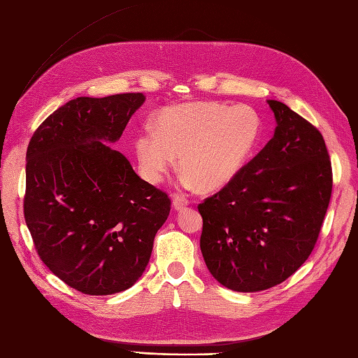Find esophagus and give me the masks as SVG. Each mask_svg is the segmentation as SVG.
I'll return each instance as SVG.
<instances>
[{
  "instance_id": "obj_1",
  "label": "esophagus",
  "mask_w": 358,
  "mask_h": 358,
  "mask_svg": "<svg viewBox=\"0 0 358 358\" xmlns=\"http://www.w3.org/2000/svg\"><path fill=\"white\" fill-rule=\"evenodd\" d=\"M188 205V199L183 196V194H176L175 197H173V208H175L176 210H180Z\"/></svg>"
}]
</instances>
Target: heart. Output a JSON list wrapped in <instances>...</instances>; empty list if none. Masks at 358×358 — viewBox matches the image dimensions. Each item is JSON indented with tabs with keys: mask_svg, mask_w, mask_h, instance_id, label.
<instances>
[{
	"mask_svg": "<svg viewBox=\"0 0 358 358\" xmlns=\"http://www.w3.org/2000/svg\"><path fill=\"white\" fill-rule=\"evenodd\" d=\"M262 138V119L247 105L189 102L164 108L153 132L135 140L144 179L158 183L179 157L188 185L214 192L227 187L253 158Z\"/></svg>",
	"mask_w": 358,
	"mask_h": 358,
	"instance_id": "heart-1",
	"label": "heart"
}]
</instances>
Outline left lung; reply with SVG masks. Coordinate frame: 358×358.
<instances>
[{
	"instance_id": "8db88e82",
	"label": "left lung",
	"mask_w": 358,
	"mask_h": 358,
	"mask_svg": "<svg viewBox=\"0 0 358 358\" xmlns=\"http://www.w3.org/2000/svg\"><path fill=\"white\" fill-rule=\"evenodd\" d=\"M268 103L274 137L235 180L197 206L209 273L236 292L280 285L306 262L333 189L322 134L283 102Z\"/></svg>"
}]
</instances>
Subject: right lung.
Masks as SVG:
<instances>
[{"label": "right lung", "mask_w": 358, "mask_h": 358, "mask_svg": "<svg viewBox=\"0 0 358 358\" xmlns=\"http://www.w3.org/2000/svg\"><path fill=\"white\" fill-rule=\"evenodd\" d=\"M144 99L76 98L48 115L28 144L24 217L36 251L87 295L117 294L137 282L170 214L166 192L107 144L120 138Z\"/></svg>", "instance_id": "1"}]
</instances>
